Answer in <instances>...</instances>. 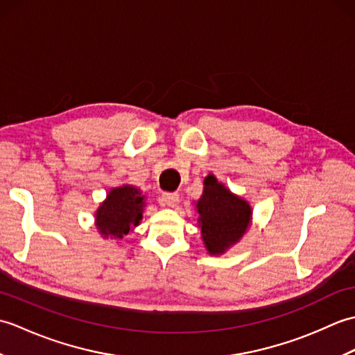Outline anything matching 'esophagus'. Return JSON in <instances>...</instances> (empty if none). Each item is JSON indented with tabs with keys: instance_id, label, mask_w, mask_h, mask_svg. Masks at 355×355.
Segmentation results:
<instances>
[{
	"instance_id": "1",
	"label": "esophagus",
	"mask_w": 355,
	"mask_h": 355,
	"mask_svg": "<svg viewBox=\"0 0 355 355\" xmlns=\"http://www.w3.org/2000/svg\"><path fill=\"white\" fill-rule=\"evenodd\" d=\"M180 201V195L177 192H168V193H163L160 202L163 206H168V207H175Z\"/></svg>"
}]
</instances>
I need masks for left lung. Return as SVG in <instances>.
Wrapping results in <instances>:
<instances>
[{
    "instance_id": "left-lung-1",
    "label": "left lung",
    "mask_w": 355,
    "mask_h": 355,
    "mask_svg": "<svg viewBox=\"0 0 355 355\" xmlns=\"http://www.w3.org/2000/svg\"><path fill=\"white\" fill-rule=\"evenodd\" d=\"M201 239L209 254H224L236 245L252 225L250 202L233 193L214 173L205 178L202 193L195 201Z\"/></svg>"
}]
</instances>
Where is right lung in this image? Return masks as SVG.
I'll return each instance as SVG.
<instances>
[{"label": "right lung", "mask_w": 355, "mask_h": 355, "mask_svg": "<svg viewBox=\"0 0 355 355\" xmlns=\"http://www.w3.org/2000/svg\"><path fill=\"white\" fill-rule=\"evenodd\" d=\"M145 206V195L139 187H112L94 212L96 229L103 239H123L140 224Z\"/></svg>", "instance_id": "obj_1"}]
</instances>
